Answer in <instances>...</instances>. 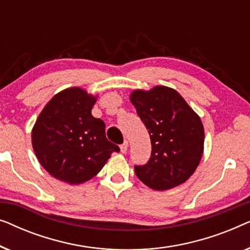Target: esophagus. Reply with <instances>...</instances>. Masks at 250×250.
<instances>
[{"label": "esophagus", "instance_id": "1", "mask_svg": "<svg viewBox=\"0 0 250 250\" xmlns=\"http://www.w3.org/2000/svg\"><path fill=\"white\" fill-rule=\"evenodd\" d=\"M127 148H128V142L124 141L123 142V145H121V151L123 153H125L126 151H127Z\"/></svg>", "mask_w": 250, "mask_h": 250}]
</instances>
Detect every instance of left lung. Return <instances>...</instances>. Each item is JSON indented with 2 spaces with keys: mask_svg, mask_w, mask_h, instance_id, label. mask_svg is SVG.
Segmentation results:
<instances>
[{
  "mask_svg": "<svg viewBox=\"0 0 250 250\" xmlns=\"http://www.w3.org/2000/svg\"><path fill=\"white\" fill-rule=\"evenodd\" d=\"M131 101L151 141L148 163L134 165L136 176L159 191L186 182L203 156L205 133L199 116L175 90L166 86L134 91Z\"/></svg>",
  "mask_w": 250,
  "mask_h": 250,
  "instance_id": "1",
  "label": "left lung"
}]
</instances>
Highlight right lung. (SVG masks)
<instances>
[{"label":"right lung","mask_w":250,"mask_h":250,"mask_svg":"<svg viewBox=\"0 0 250 250\" xmlns=\"http://www.w3.org/2000/svg\"><path fill=\"white\" fill-rule=\"evenodd\" d=\"M95 98L78 87L54 95L32 132L35 155L56 179L69 184L88 181L119 146L105 136L104 122L91 114Z\"/></svg>","instance_id":"obj_1"}]
</instances>
